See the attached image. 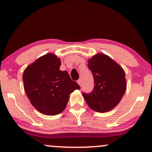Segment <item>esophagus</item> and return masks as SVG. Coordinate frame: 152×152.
<instances>
[{
  "label": "esophagus",
  "mask_w": 152,
  "mask_h": 152,
  "mask_svg": "<svg viewBox=\"0 0 152 152\" xmlns=\"http://www.w3.org/2000/svg\"><path fill=\"white\" fill-rule=\"evenodd\" d=\"M77 84L81 86V84H82V80L80 79V80H78L77 81Z\"/></svg>",
  "instance_id": "34e87169"
}]
</instances>
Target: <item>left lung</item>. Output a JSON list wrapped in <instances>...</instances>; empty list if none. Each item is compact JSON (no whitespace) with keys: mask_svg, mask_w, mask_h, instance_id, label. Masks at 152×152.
Masks as SVG:
<instances>
[{"mask_svg":"<svg viewBox=\"0 0 152 152\" xmlns=\"http://www.w3.org/2000/svg\"><path fill=\"white\" fill-rule=\"evenodd\" d=\"M94 76V89L90 94H83L88 107L103 113L114 109L126 91V80L122 67L109 56L98 53L87 60Z\"/></svg>","mask_w":152,"mask_h":152,"instance_id":"8db88e82","label":"left lung"}]
</instances>
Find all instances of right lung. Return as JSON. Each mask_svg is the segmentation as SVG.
<instances>
[{
	"instance_id": "add662e5",
	"label": "right lung",
	"mask_w": 152,
	"mask_h": 152,
	"mask_svg": "<svg viewBox=\"0 0 152 152\" xmlns=\"http://www.w3.org/2000/svg\"><path fill=\"white\" fill-rule=\"evenodd\" d=\"M60 58L48 53L26 67L23 73L24 91L40 113L54 116L66 109L70 94L80 87L67 71L60 70Z\"/></svg>"
}]
</instances>
